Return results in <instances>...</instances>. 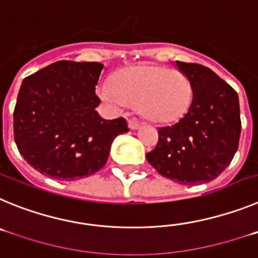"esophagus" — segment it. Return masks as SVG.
<instances>
[{"mask_svg": "<svg viewBox=\"0 0 258 258\" xmlns=\"http://www.w3.org/2000/svg\"><path fill=\"white\" fill-rule=\"evenodd\" d=\"M127 124H129V127H131L132 131H136L138 127L141 126V122L137 120V118H131V120H127Z\"/></svg>", "mask_w": 258, "mask_h": 258, "instance_id": "esophagus-1", "label": "esophagus"}]
</instances>
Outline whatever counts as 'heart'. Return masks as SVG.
Returning a JSON list of instances; mask_svg holds the SVG:
<instances>
[{
  "mask_svg": "<svg viewBox=\"0 0 258 258\" xmlns=\"http://www.w3.org/2000/svg\"><path fill=\"white\" fill-rule=\"evenodd\" d=\"M104 101L136 104L145 118L156 122L174 121L187 112L192 85L181 71L160 66H132L115 72L111 85L99 92Z\"/></svg>",
  "mask_w": 258,
  "mask_h": 258,
  "instance_id": "b5f03b06",
  "label": "heart"
}]
</instances>
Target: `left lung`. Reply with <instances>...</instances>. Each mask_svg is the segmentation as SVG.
<instances>
[{
	"label": "left lung",
	"mask_w": 258,
	"mask_h": 258,
	"mask_svg": "<svg viewBox=\"0 0 258 258\" xmlns=\"http://www.w3.org/2000/svg\"><path fill=\"white\" fill-rule=\"evenodd\" d=\"M192 85L188 111L170 126L159 127V141L146 154L163 177L181 184L213 181L226 169L240 138L236 92L208 67L175 61Z\"/></svg>",
	"instance_id": "left-lung-1"
}]
</instances>
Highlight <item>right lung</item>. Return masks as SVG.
Returning a JSON list of instances; mask_svg holds the SVG:
<instances>
[{
	"label": "right lung",
	"mask_w": 258,
	"mask_h": 258,
	"mask_svg": "<svg viewBox=\"0 0 258 258\" xmlns=\"http://www.w3.org/2000/svg\"><path fill=\"white\" fill-rule=\"evenodd\" d=\"M103 64L59 60L23 80L14 109V138L24 160L56 181H75L102 169L112 141L127 133L124 117L95 111Z\"/></svg>",
	"instance_id": "obj_1"
}]
</instances>
